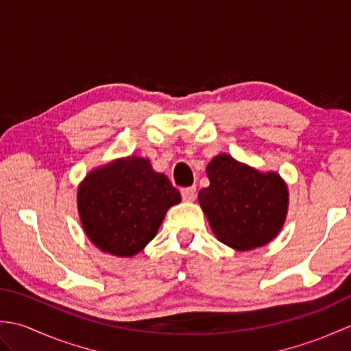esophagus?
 <instances>
[{"mask_svg":"<svg viewBox=\"0 0 351 351\" xmlns=\"http://www.w3.org/2000/svg\"><path fill=\"white\" fill-rule=\"evenodd\" d=\"M181 196H182L184 200H187V202H191V200L196 199V187L182 189L181 190Z\"/></svg>","mask_w":351,"mask_h":351,"instance_id":"34e87169","label":"esophagus"}]
</instances>
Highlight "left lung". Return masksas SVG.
Instances as JSON below:
<instances>
[{"label":"left lung","instance_id":"1","mask_svg":"<svg viewBox=\"0 0 351 351\" xmlns=\"http://www.w3.org/2000/svg\"><path fill=\"white\" fill-rule=\"evenodd\" d=\"M210 187L199 204L214 235L235 250L263 247L280 232L288 213V187L279 173H263L220 154L206 166Z\"/></svg>","mask_w":351,"mask_h":351}]
</instances>
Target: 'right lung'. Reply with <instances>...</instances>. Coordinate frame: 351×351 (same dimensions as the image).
Instances as JSON below:
<instances>
[{"label": "right lung", "mask_w": 351, "mask_h": 351, "mask_svg": "<svg viewBox=\"0 0 351 351\" xmlns=\"http://www.w3.org/2000/svg\"><path fill=\"white\" fill-rule=\"evenodd\" d=\"M181 195L151 161L126 156L93 169L80 184L77 204L86 235L110 255H137L158 232Z\"/></svg>", "instance_id": "right-lung-1"}]
</instances>
